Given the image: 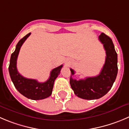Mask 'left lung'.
<instances>
[{
  "label": "left lung",
  "instance_id": "obj_1",
  "mask_svg": "<svg viewBox=\"0 0 129 129\" xmlns=\"http://www.w3.org/2000/svg\"><path fill=\"white\" fill-rule=\"evenodd\" d=\"M99 40L103 44L106 51L105 63L98 76L87 77L77 80L72 78L75 71L71 68L70 83L75 95L82 99L92 100L102 98L112 87L118 73L117 54L112 40L102 33Z\"/></svg>",
  "mask_w": 129,
  "mask_h": 129
}]
</instances>
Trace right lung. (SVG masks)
<instances>
[{"label":"right lung","instance_id":"add662e5","mask_svg":"<svg viewBox=\"0 0 129 129\" xmlns=\"http://www.w3.org/2000/svg\"><path fill=\"white\" fill-rule=\"evenodd\" d=\"M30 34L31 33H29L25 35L17 44L15 51L11 56L9 72L14 87L22 95L32 100H40L48 98L51 95L54 81L59 75L62 65L52 70L49 79L43 83L39 82L37 80L26 78L19 74L16 67L17 58L21 45Z\"/></svg>","mask_w":129,"mask_h":129}]
</instances>
